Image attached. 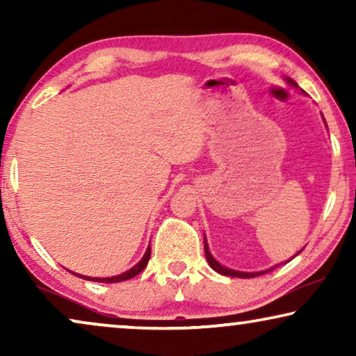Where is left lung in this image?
<instances>
[{
  "label": "left lung",
  "instance_id": "8db88e82",
  "mask_svg": "<svg viewBox=\"0 0 356 356\" xmlns=\"http://www.w3.org/2000/svg\"><path fill=\"white\" fill-rule=\"evenodd\" d=\"M289 82H290L291 86L298 87V86H296L295 82L291 81V79H289ZM204 250H206V257H207V262H209V264H211V267H212L213 270L218 272V274H222V275H228V277H241V279H252V277H257V275H261V274H267V272L274 270V267H272V269H269V270H264V272H240V270H232V269H227V267H223V266L218 264V262L212 257L211 252H209V248H207L206 238H204Z\"/></svg>",
  "mask_w": 356,
  "mask_h": 356
}]
</instances>
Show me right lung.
Listing matches in <instances>:
<instances>
[{
  "label": "right lung",
  "instance_id": "obj_1",
  "mask_svg": "<svg viewBox=\"0 0 356 356\" xmlns=\"http://www.w3.org/2000/svg\"><path fill=\"white\" fill-rule=\"evenodd\" d=\"M149 257H150V246L147 248V251H145V254L143 259H140L138 264H136L133 269H129L128 272H124V274L121 275H116V277H106V279H92V277H86V275H79L82 279L86 280H92V282H104V284H115V282H123V280H128V279H133L134 275H138L139 272H143L145 269V266H147L149 262Z\"/></svg>",
  "mask_w": 356,
  "mask_h": 356
}]
</instances>
